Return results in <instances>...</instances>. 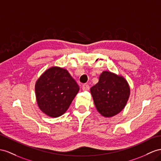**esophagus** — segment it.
Returning a JSON list of instances; mask_svg holds the SVG:
<instances>
[{
	"label": "esophagus",
	"mask_w": 161,
	"mask_h": 161,
	"mask_svg": "<svg viewBox=\"0 0 161 161\" xmlns=\"http://www.w3.org/2000/svg\"><path fill=\"white\" fill-rule=\"evenodd\" d=\"M90 89V86H88V84H84L83 86H82V90H84V91H86V90H89Z\"/></svg>",
	"instance_id": "obj_1"
}]
</instances>
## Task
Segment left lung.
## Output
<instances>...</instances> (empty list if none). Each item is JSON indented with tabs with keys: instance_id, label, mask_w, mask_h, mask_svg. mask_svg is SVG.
I'll return each mask as SVG.
<instances>
[{
	"instance_id": "obj_1",
	"label": "left lung",
	"mask_w": 161,
	"mask_h": 161,
	"mask_svg": "<svg viewBox=\"0 0 161 161\" xmlns=\"http://www.w3.org/2000/svg\"><path fill=\"white\" fill-rule=\"evenodd\" d=\"M90 92L98 113L104 117L111 118L125 108L130 90L123 76L104 71L100 75L98 83L90 88Z\"/></svg>"
}]
</instances>
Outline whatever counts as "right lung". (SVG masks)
<instances>
[{"instance_id": "obj_1", "label": "right lung", "mask_w": 161, "mask_h": 161, "mask_svg": "<svg viewBox=\"0 0 161 161\" xmlns=\"http://www.w3.org/2000/svg\"><path fill=\"white\" fill-rule=\"evenodd\" d=\"M79 90V86L67 70L59 67L47 69L35 84L39 108L51 118L64 114Z\"/></svg>"}]
</instances>
